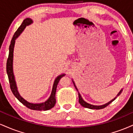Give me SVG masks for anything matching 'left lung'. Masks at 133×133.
<instances>
[{"mask_svg":"<svg viewBox=\"0 0 133 133\" xmlns=\"http://www.w3.org/2000/svg\"><path fill=\"white\" fill-rule=\"evenodd\" d=\"M74 86H75V87H76V90L78 91L76 87V85H75V84H74ZM121 92H122V90H121L120 92H119V94H118L117 96H116V97H115V98L114 99H113L112 100H111V101L108 102V103H106V104H105V105H101V106H95V105H90V104H89V103H87V102H85L84 101V100H83V99L82 98V97H81V95H80V94H79V92H78V94H79V103L81 104V105H82V107H85V108H90V109H95V110H100V109H103V108H105V107L108 106V105H110V104L111 103V102H112L113 101V100H115V99L116 98V97H118V96H119V95H120V94H121Z\"/></svg>","mask_w":133,"mask_h":133,"instance_id":"left-lung-1","label":"left lung"}]
</instances>
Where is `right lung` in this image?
<instances>
[{
  "label": "right lung",
  "mask_w": 133,
  "mask_h": 133,
  "mask_svg": "<svg viewBox=\"0 0 133 133\" xmlns=\"http://www.w3.org/2000/svg\"><path fill=\"white\" fill-rule=\"evenodd\" d=\"M31 19L30 18H26L23 20V23L20 25V27L17 29L15 33H14V35L13 36V38L11 40L10 46H9V57L7 58V73L8 75V78H9V83H10V89L12 90L15 97L20 101L22 104H23L25 106H26L27 108H30L31 110H48L52 108V107H54L56 104V88L57 85L58 84L59 82L60 79L63 77L64 75L62 74L61 76H59L56 79L55 81H54L53 87H52V92H51V96L49 97L48 100L47 101L42 103L39 104H34V103H30L29 102H26V100H24L21 96L19 95L18 91H17V86H16L15 79H14V74H13V68H12V62H13V52H14V44H15V41L16 38H17L20 33L23 31L24 28L26 27L27 25H29L30 24L32 23Z\"/></svg>",
  "instance_id": "1"
}]
</instances>
